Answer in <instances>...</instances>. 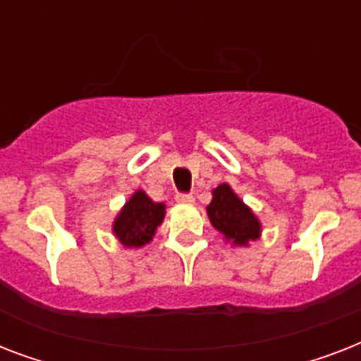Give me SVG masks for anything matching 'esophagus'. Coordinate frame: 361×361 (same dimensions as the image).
Instances as JSON below:
<instances>
[{"instance_id":"1","label":"esophagus","mask_w":361,"mask_h":361,"mask_svg":"<svg viewBox=\"0 0 361 361\" xmlns=\"http://www.w3.org/2000/svg\"><path fill=\"white\" fill-rule=\"evenodd\" d=\"M176 202L192 204L195 202V198H192V195H176Z\"/></svg>"}]
</instances>
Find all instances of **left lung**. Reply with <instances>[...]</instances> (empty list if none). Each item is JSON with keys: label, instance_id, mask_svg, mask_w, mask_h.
Returning <instances> with one entry per match:
<instances>
[{"label": "left lung", "instance_id": "obj_1", "mask_svg": "<svg viewBox=\"0 0 361 361\" xmlns=\"http://www.w3.org/2000/svg\"><path fill=\"white\" fill-rule=\"evenodd\" d=\"M206 212L215 231L221 232L232 247H249L262 234L260 219L228 183H221L212 191V202Z\"/></svg>", "mask_w": 361, "mask_h": 361}]
</instances>
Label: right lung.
<instances>
[{"label":"right lung","instance_id":"right-lung-1","mask_svg":"<svg viewBox=\"0 0 361 361\" xmlns=\"http://www.w3.org/2000/svg\"><path fill=\"white\" fill-rule=\"evenodd\" d=\"M166 204L155 202L146 191H135L112 223V234L127 249H140L153 240L164 221Z\"/></svg>","mask_w":361,"mask_h":361}]
</instances>
